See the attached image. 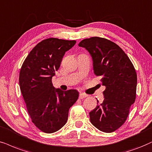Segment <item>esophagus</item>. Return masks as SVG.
Returning a JSON list of instances; mask_svg holds the SVG:
<instances>
[{"label":"esophagus","mask_w":152,"mask_h":152,"mask_svg":"<svg viewBox=\"0 0 152 152\" xmlns=\"http://www.w3.org/2000/svg\"><path fill=\"white\" fill-rule=\"evenodd\" d=\"M88 95H86V94H84V93H80L79 94V98L80 99H83V98H86V97H88Z\"/></svg>","instance_id":"34e87169"}]
</instances>
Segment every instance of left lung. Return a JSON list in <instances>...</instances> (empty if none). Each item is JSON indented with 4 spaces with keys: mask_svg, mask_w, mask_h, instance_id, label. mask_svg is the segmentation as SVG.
I'll list each match as a JSON object with an SVG mask.
<instances>
[{
    "mask_svg": "<svg viewBox=\"0 0 152 152\" xmlns=\"http://www.w3.org/2000/svg\"><path fill=\"white\" fill-rule=\"evenodd\" d=\"M78 46L93 59L94 74L101 76L104 99L89 113L91 124L104 132H112L124 124L135 102L137 74L133 64L118 45L108 39L91 37ZM99 101L97 100V104Z\"/></svg>",
    "mask_w": 152,
    "mask_h": 152,
    "instance_id": "obj_1",
    "label": "left lung"
}]
</instances>
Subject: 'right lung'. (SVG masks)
Wrapping results in <instances>:
<instances>
[{"label":"right lung","instance_id":"1","mask_svg":"<svg viewBox=\"0 0 152 152\" xmlns=\"http://www.w3.org/2000/svg\"><path fill=\"white\" fill-rule=\"evenodd\" d=\"M76 43L56 38L43 40L32 49L21 68L19 83L28 113L36 127L46 133L66 124L69 108L78 98L76 90L62 91L52 83L65 53Z\"/></svg>","mask_w":152,"mask_h":152}]
</instances>
